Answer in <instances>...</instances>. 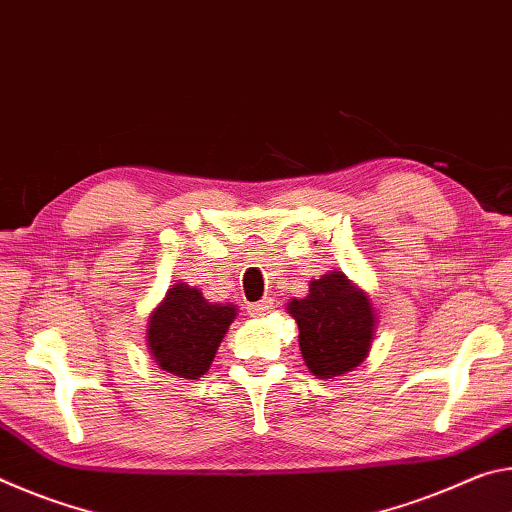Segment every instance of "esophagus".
<instances>
[{"mask_svg":"<svg viewBox=\"0 0 512 512\" xmlns=\"http://www.w3.org/2000/svg\"><path fill=\"white\" fill-rule=\"evenodd\" d=\"M273 305H275V302L271 298H262L259 302L248 305V311H250V316H266V314H271V311H273Z\"/></svg>","mask_w":512,"mask_h":512,"instance_id":"esophagus-1","label":"esophagus"}]
</instances>
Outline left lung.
Instances as JSON below:
<instances>
[{"instance_id": "1", "label": "left lung", "mask_w": 512, "mask_h": 512, "mask_svg": "<svg viewBox=\"0 0 512 512\" xmlns=\"http://www.w3.org/2000/svg\"><path fill=\"white\" fill-rule=\"evenodd\" d=\"M289 314L300 329L302 359L320 379L345 375L366 359L375 314L363 291L343 273H327L309 284L307 298H293Z\"/></svg>"}]
</instances>
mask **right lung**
Masks as SVG:
<instances>
[{
    "mask_svg": "<svg viewBox=\"0 0 512 512\" xmlns=\"http://www.w3.org/2000/svg\"><path fill=\"white\" fill-rule=\"evenodd\" d=\"M235 316V305H210L201 291L176 284L149 320L153 359L171 375L198 379L212 366L223 334Z\"/></svg>",
    "mask_w": 512,
    "mask_h": 512,
    "instance_id": "1",
    "label": "right lung"
}]
</instances>
